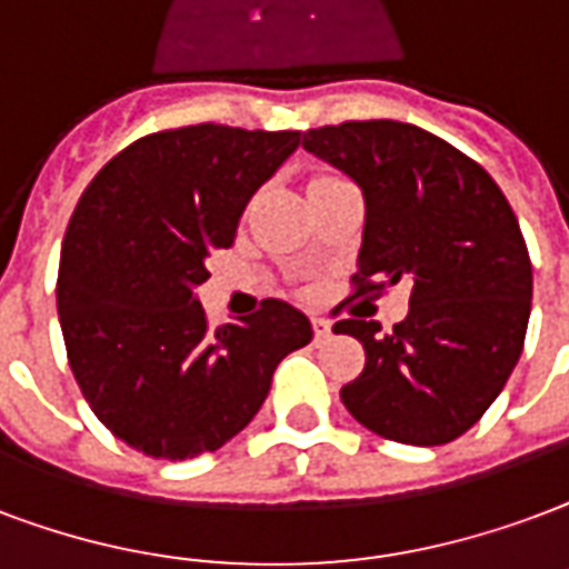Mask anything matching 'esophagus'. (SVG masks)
Wrapping results in <instances>:
<instances>
[{"label":"esophagus","instance_id":"1","mask_svg":"<svg viewBox=\"0 0 569 569\" xmlns=\"http://www.w3.org/2000/svg\"><path fill=\"white\" fill-rule=\"evenodd\" d=\"M313 338H317V343H322V340L331 338V322L322 317H313Z\"/></svg>","mask_w":569,"mask_h":569}]
</instances>
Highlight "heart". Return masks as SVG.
Segmentation results:
<instances>
[{
	"label": "heart",
	"mask_w": 569,
	"mask_h": 569,
	"mask_svg": "<svg viewBox=\"0 0 569 569\" xmlns=\"http://www.w3.org/2000/svg\"><path fill=\"white\" fill-rule=\"evenodd\" d=\"M328 180H338V178H317L313 183H310V187H317V183H328Z\"/></svg>",
	"instance_id": "b5f03b06"
}]
</instances>
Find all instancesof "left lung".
Instances as JSON below:
<instances>
[{
	"instance_id": "left-lung-1",
	"label": "left lung",
	"mask_w": 569,
	"mask_h": 569,
	"mask_svg": "<svg viewBox=\"0 0 569 569\" xmlns=\"http://www.w3.org/2000/svg\"><path fill=\"white\" fill-rule=\"evenodd\" d=\"M301 144L365 196L359 292L413 283L389 335L377 319L335 322L368 356L340 401L386 440H456L498 398L525 347L533 273L516 213L486 168L413 123L322 126Z\"/></svg>"
}]
</instances>
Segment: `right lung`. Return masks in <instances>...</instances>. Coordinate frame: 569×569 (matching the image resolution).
<instances>
[{
    "instance_id": "1",
    "label": "right lung",
    "mask_w": 569,
    "mask_h": 569,
    "mask_svg": "<svg viewBox=\"0 0 569 569\" xmlns=\"http://www.w3.org/2000/svg\"><path fill=\"white\" fill-rule=\"evenodd\" d=\"M301 132L183 126L138 138L92 178L62 241L57 310L69 365L99 422L166 461L217 452L268 398L277 365L313 338L268 298L217 331L196 289L234 243L243 208Z\"/></svg>"
}]
</instances>
